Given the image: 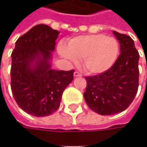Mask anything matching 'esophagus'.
Wrapping results in <instances>:
<instances>
[{"instance_id": "1", "label": "esophagus", "mask_w": 147, "mask_h": 147, "mask_svg": "<svg viewBox=\"0 0 147 147\" xmlns=\"http://www.w3.org/2000/svg\"><path fill=\"white\" fill-rule=\"evenodd\" d=\"M74 77H82V74H81L80 73H78V71H75V72L74 73Z\"/></svg>"}]
</instances>
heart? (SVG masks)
Instances as JSON below:
<instances>
[{
    "label": "heart",
    "mask_w": 147,
    "mask_h": 147,
    "mask_svg": "<svg viewBox=\"0 0 147 147\" xmlns=\"http://www.w3.org/2000/svg\"><path fill=\"white\" fill-rule=\"evenodd\" d=\"M119 43L113 37L105 34H91L74 37L68 47L59 44V55L77 65L78 59H82L84 69L92 74H103L114 65L119 55Z\"/></svg>",
    "instance_id": "1"
}]
</instances>
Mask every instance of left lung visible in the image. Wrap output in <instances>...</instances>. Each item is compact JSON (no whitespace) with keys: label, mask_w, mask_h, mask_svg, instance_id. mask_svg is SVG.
I'll list each match as a JSON object with an SVG mask.
<instances>
[{"label":"left lung","mask_w":147,"mask_h":147,"mask_svg":"<svg viewBox=\"0 0 147 147\" xmlns=\"http://www.w3.org/2000/svg\"><path fill=\"white\" fill-rule=\"evenodd\" d=\"M120 44V55L109 70L86 77L83 93L89 108L101 115H111L125 110L138 89L139 53L127 35L113 31Z\"/></svg>","instance_id":"8db88e82"}]
</instances>
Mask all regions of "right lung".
Instances as JSON below:
<instances>
[{
  "instance_id": "right-lung-1",
  "label": "right lung",
  "mask_w": 147,
  "mask_h": 147,
  "mask_svg": "<svg viewBox=\"0 0 147 147\" xmlns=\"http://www.w3.org/2000/svg\"><path fill=\"white\" fill-rule=\"evenodd\" d=\"M59 32L46 24L32 27L16 41L11 54V91L26 113L44 117L59 107L74 70H55L51 60Z\"/></svg>"
}]
</instances>
